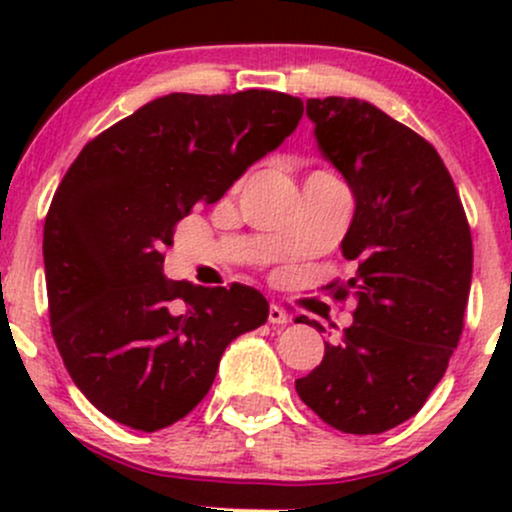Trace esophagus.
<instances>
[{
    "label": "esophagus",
    "instance_id": "1",
    "mask_svg": "<svg viewBox=\"0 0 512 512\" xmlns=\"http://www.w3.org/2000/svg\"><path fill=\"white\" fill-rule=\"evenodd\" d=\"M269 322H272V325H286V322H289V313H286L281 305L272 303L269 305Z\"/></svg>",
    "mask_w": 512,
    "mask_h": 512
}]
</instances>
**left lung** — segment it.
Listing matches in <instances>:
<instances>
[{
	"mask_svg": "<svg viewBox=\"0 0 512 512\" xmlns=\"http://www.w3.org/2000/svg\"><path fill=\"white\" fill-rule=\"evenodd\" d=\"M305 115L354 195L342 255L356 272L337 296L354 291L356 310L296 392L325 424L370 436L411 419L448 370L472 286V233L424 137L358 98H308Z\"/></svg>",
	"mask_w": 512,
	"mask_h": 512,
	"instance_id": "obj_1",
	"label": "left lung"
}]
</instances>
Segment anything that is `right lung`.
<instances>
[{"label": "right lung", "mask_w": 512, "mask_h": 512, "mask_svg": "<svg viewBox=\"0 0 512 512\" xmlns=\"http://www.w3.org/2000/svg\"><path fill=\"white\" fill-rule=\"evenodd\" d=\"M301 117L289 93H168L88 142L62 178L43 236L52 337L74 385L117 424L151 433L180 421L226 346L267 322L252 286L168 281L163 248Z\"/></svg>", "instance_id": "1"}]
</instances>
